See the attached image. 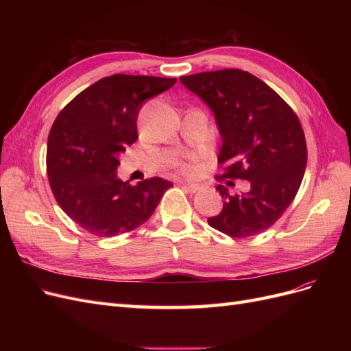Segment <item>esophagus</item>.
Wrapping results in <instances>:
<instances>
[{
  "mask_svg": "<svg viewBox=\"0 0 351 351\" xmlns=\"http://www.w3.org/2000/svg\"><path fill=\"white\" fill-rule=\"evenodd\" d=\"M183 189L189 193H196L199 190V184H189V183H182Z\"/></svg>",
  "mask_w": 351,
  "mask_h": 351,
  "instance_id": "34e87169",
  "label": "esophagus"
}]
</instances>
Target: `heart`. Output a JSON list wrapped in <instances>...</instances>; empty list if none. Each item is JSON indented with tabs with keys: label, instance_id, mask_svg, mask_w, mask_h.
Instances as JSON below:
<instances>
[{
	"label": "heart",
	"instance_id": "b5f03b06",
	"mask_svg": "<svg viewBox=\"0 0 351 351\" xmlns=\"http://www.w3.org/2000/svg\"><path fill=\"white\" fill-rule=\"evenodd\" d=\"M178 168H180V171L184 174H190L193 171V167L187 162H178Z\"/></svg>",
	"mask_w": 351,
	"mask_h": 351
}]
</instances>
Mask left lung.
<instances>
[{"instance_id": "8db88e82", "label": "left lung", "mask_w": 351, "mask_h": 351, "mask_svg": "<svg viewBox=\"0 0 351 351\" xmlns=\"http://www.w3.org/2000/svg\"><path fill=\"white\" fill-rule=\"evenodd\" d=\"M180 82L215 114L222 136L218 182L250 184L236 195L219 184L224 206L208 224L232 239L261 234L281 218L302 184L307 146L299 117L267 83L239 69L190 74Z\"/></svg>"}]
</instances>
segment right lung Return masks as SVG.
<instances>
[{"label":"right lung","mask_w":351,"mask_h":351,"mask_svg":"<svg viewBox=\"0 0 351 351\" xmlns=\"http://www.w3.org/2000/svg\"><path fill=\"white\" fill-rule=\"evenodd\" d=\"M177 79L112 74L90 84L60 111L51 127L47 173L60 208L93 236L114 237L151 218L173 184L152 177L136 186L117 178L119 154L137 141L146 99Z\"/></svg>","instance_id":"1"}]
</instances>
